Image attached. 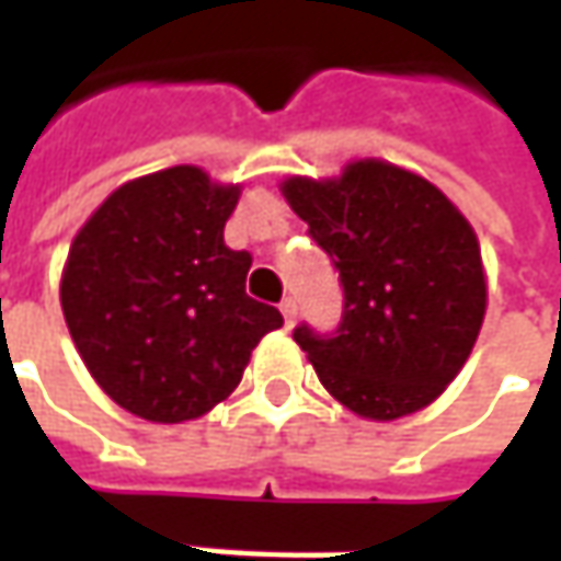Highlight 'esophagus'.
<instances>
[{"label":"esophagus","instance_id":"esophagus-1","mask_svg":"<svg viewBox=\"0 0 561 561\" xmlns=\"http://www.w3.org/2000/svg\"><path fill=\"white\" fill-rule=\"evenodd\" d=\"M296 312H299V309H296V299H290V296H287V299L280 302V314H284L287 328H293V324H296Z\"/></svg>","mask_w":561,"mask_h":561}]
</instances>
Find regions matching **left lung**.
<instances>
[{
	"instance_id": "obj_1",
	"label": "left lung",
	"mask_w": 561,
	"mask_h": 561,
	"mask_svg": "<svg viewBox=\"0 0 561 561\" xmlns=\"http://www.w3.org/2000/svg\"><path fill=\"white\" fill-rule=\"evenodd\" d=\"M280 190L340 271L336 331H293L324 390L375 421L431 405L462 371L486 309L481 247L462 211L424 178L377 159Z\"/></svg>"
}]
</instances>
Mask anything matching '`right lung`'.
Returning a JSON list of instances; mask_svg holds the SVG:
<instances>
[{
  "instance_id": "add662e5",
  "label": "right lung",
  "mask_w": 561,
  "mask_h": 561,
  "mask_svg": "<svg viewBox=\"0 0 561 561\" xmlns=\"http://www.w3.org/2000/svg\"><path fill=\"white\" fill-rule=\"evenodd\" d=\"M240 186L193 164L118 186L80 227L61 312L96 383L130 415L178 424L227 399L284 324L247 296L252 255L225 243Z\"/></svg>"
}]
</instances>
